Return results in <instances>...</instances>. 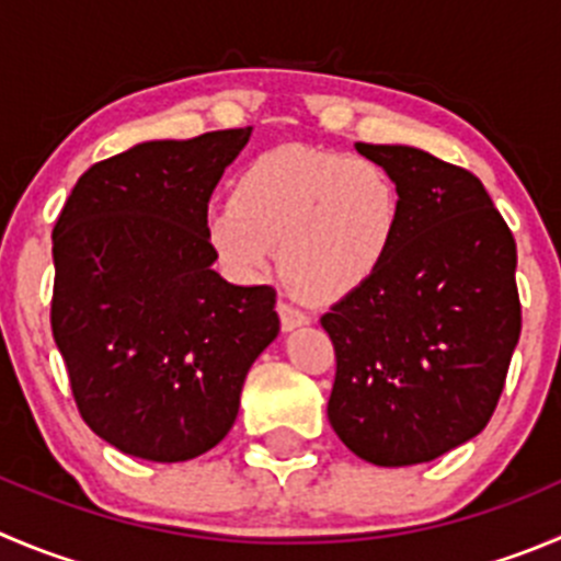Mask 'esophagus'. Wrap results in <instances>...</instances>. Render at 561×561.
Wrapping results in <instances>:
<instances>
[{"label": "esophagus", "instance_id": "1", "mask_svg": "<svg viewBox=\"0 0 561 561\" xmlns=\"http://www.w3.org/2000/svg\"><path fill=\"white\" fill-rule=\"evenodd\" d=\"M277 313H280V324H284V330H295L300 328V324L311 322V317H308L306 311H300L297 306H291L289 300H277Z\"/></svg>", "mask_w": 561, "mask_h": 561}]
</instances>
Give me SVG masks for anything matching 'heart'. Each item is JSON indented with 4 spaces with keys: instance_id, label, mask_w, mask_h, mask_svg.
<instances>
[{
    "instance_id": "b5f03b06",
    "label": "heart",
    "mask_w": 561,
    "mask_h": 561,
    "mask_svg": "<svg viewBox=\"0 0 561 561\" xmlns=\"http://www.w3.org/2000/svg\"><path fill=\"white\" fill-rule=\"evenodd\" d=\"M399 190L380 162L286 146L237 175L206 237L242 277L264 275L280 248L286 284L313 302L352 295L382 266L399 228Z\"/></svg>"
}]
</instances>
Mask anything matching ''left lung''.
Wrapping results in <instances>:
<instances>
[{
	"instance_id": "obj_1",
	"label": "left lung",
	"mask_w": 561,
	"mask_h": 561,
	"mask_svg": "<svg viewBox=\"0 0 561 561\" xmlns=\"http://www.w3.org/2000/svg\"><path fill=\"white\" fill-rule=\"evenodd\" d=\"M399 190L380 270L322 317L335 350L328 419L382 468L446 455L488 426L520 339L517 248L482 181L410 146L355 142Z\"/></svg>"
}]
</instances>
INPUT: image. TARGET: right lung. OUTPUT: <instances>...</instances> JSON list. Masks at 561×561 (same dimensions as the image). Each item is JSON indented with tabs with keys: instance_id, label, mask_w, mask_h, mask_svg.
I'll return each instance as SVG.
<instances>
[{
	"instance_id": "obj_1",
	"label": "right lung",
	"mask_w": 561,
	"mask_h": 561,
	"mask_svg": "<svg viewBox=\"0 0 561 561\" xmlns=\"http://www.w3.org/2000/svg\"><path fill=\"white\" fill-rule=\"evenodd\" d=\"M244 129L140 142L73 184L51 231V333L84 424L124 455L181 462L217 446L280 330L272 286L211 264L206 211Z\"/></svg>"
}]
</instances>
